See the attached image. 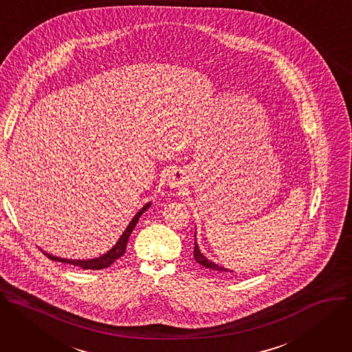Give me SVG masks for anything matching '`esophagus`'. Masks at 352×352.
<instances>
[{
  "label": "esophagus",
  "mask_w": 352,
  "mask_h": 352,
  "mask_svg": "<svg viewBox=\"0 0 352 352\" xmlns=\"http://www.w3.org/2000/svg\"><path fill=\"white\" fill-rule=\"evenodd\" d=\"M168 182H169V184L172 186V187H180L182 184H183V175H182V172H179V170H173L170 175H169V179H168Z\"/></svg>",
  "instance_id": "1"
}]
</instances>
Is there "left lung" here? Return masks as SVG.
<instances>
[{
  "label": "left lung",
  "instance_id": "left-lung-1",
  "mask_svg": "<svg viewBox=\"0 0 352 352\" xmlns=\"http://www.w3.org/2000/svg\"><path fill=\"white\" fill-rule=\"evenodd\" d=\"M194 258H196V261H197L199 264L204 265L206 268H210V270H214V271H219V272H222V271H228L226 268L219 267V265L214 264L212 261H210L207 257H204V256H203V253L199 250V245L196 243V241H194ZM230 272H232V271H230Z\"/></svg>",
  "mask_w": 352,
  "mask_h": 352
}]
</instances>
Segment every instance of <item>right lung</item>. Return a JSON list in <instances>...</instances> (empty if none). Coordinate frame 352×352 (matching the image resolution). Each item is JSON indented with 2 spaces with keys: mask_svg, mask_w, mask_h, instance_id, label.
I'll use <instances>...</instances> for the list:
<instances>
[{
  "mask_svg": "<svg viewBox=\"0 0 352 352\" xmlns=\"http://www.w3.org/2000/svg\"><path fill=\"white\" fill-rule=\"evenodd\" d=\"M151 203H148L146 206H144L138 212L137 215L131 219V222L129 223L127 229L123 232L122 238L119 239V242H117L114 245V248L107 252L106 254L98 257V258H92V260H65V258H58V257H54V256H50V254H46L50 260H54V261H61V263H67V264H72V265H76V267H81L84 270H103V268H107L109 265H111L116 260H119L124 253H126V246H127V242H129V238L131 235L133 229L135 228L140 217L142 212L146 211V208L149 207Z\"/></svg>",
  "mask_w": 352,
  "mask_h": 352,
  "instance_id": "add662e5",
  "label": "right lung"
}]
</instances>
